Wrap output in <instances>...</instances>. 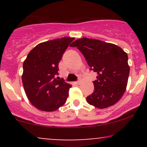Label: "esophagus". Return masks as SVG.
<instances>
[{
  "label": "esophagus",
  "mask_w": 147,
  "mask_h": 147,
  "mask_svg": "<svg viewBox=\"0 0 147 147\" xmlns=\"http://www.w3.org/2000/svg\"><path fill=\"white\" fill-rule=\"evenodd\" d=\"M76 83H77V84H80V83H81V79H79L78 81H77V82H76Z\"/></svg>",
  "instance_id": "1"
}]
</instances>
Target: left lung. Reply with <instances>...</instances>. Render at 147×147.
Returning a JSON list of instances; mask_svg holds the SVG:
<instances>
[{
    "label": "left lung",
    "instance_id": "left-lung-1",
    "mask_svg": "<svg viewBox=\"0 0 147 147\" xmlns=\"http://www.w3.org/2000/svg\"><path fill=\"white\" fill-rule=\"evenodd\" d=\"M70 47H77L90 70L97 73L93 82L95 89L86 97L87 102L101 109L114 105L127 86L130 71L127 54L117 45L92 38H79Z\"/></svg>",
    "mask_w": 147,
    "mask_h": 147
}]
</instances>
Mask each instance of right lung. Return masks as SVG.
Listing matches in <instances>:
<instances>
[{
    "instance_id": "obj_1",
    "label": "right lung",
    "mask_w": 147,
    "mask_h": 147,
    "mask_svg": "<svg viewBox=\"0 0 147 147\" xmlns=\"http://www.w3.org/2000/svg\"><path fill=\"white\" fill-rule=\"evenodd\" d=\"M74 39L63 37L39 43L25 60L23 88L30 102L38 110L55 111L67 100L72 86L56 75H59V63Z\"/></svg>"
}]
</instances>
